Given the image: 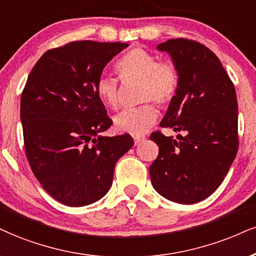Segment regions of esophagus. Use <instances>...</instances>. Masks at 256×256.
<instances>
[{
    "label": "esophagus",
    "instance_id": "34e87169",
    "mask_svg": "<svg viewBox=\"0 0 256 256\" xmlns=\"http://www.w3.org/2000/svg\"><path fill=\"white\" fill-rule=\"evenodd\" d=\"M144 140H146V138H144V136H135L134 138V144H135V146H138V144L144 142Z\"/></svg>",
    "mask_w": 256,
    "mask_h": 256
}]
</instances>
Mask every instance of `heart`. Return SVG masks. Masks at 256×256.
<instances>
[{"label": "heart", "instance_id": "1", "mask_svg": "<svg viewBox=\"0 0 256 256\" xmlns=\"http://www.w3.org/2000/svg\"><path fill=\"white\" fill-rule=\"evenodd\" d=\"M115 71L123 82H138V100L144 102L116 116L115 126L124 133L142 135L156 122L159 115L150 100L165 108L174 100L180 82L178 68L168 60H158L156 54L142 47H134L116 62ZM94 89L104 106L112 110L120 108V84L115 78L100 77Z\"/></svg>", "mask_w": 256, "mask_h": 256}]
</instances>
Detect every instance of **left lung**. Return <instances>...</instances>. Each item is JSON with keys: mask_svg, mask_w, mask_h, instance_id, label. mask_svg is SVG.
<instances>
[{"mask_svg": "<svg viewBox=\"0 0 256 256\" xmlns=\"http://www.w3.org/2000/svg\"><path fill=\"white\" fill-rule=\"evenodd\" d=\"M172 56L180 76L179 89L160 127L150 138L159 156L150 167L153 188L166 200L194 204L224 180L238 150V98L234 84L211 50L190 39L158 45Z\"/></svg>", "mask_w": 256, "mask_h": 256, "instance_id": "8db88e82", "label": "left lung"}]
</instances>
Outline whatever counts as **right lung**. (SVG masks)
I'll list each match as a JSON object with an SVG mask.
<instances>
[{
  "label": "right lung",
  "instance_id": "right-lung-1",
  "mask_svg": "<svg viewBox=\"0 0 256 256\" xmlns=\"http://www.w3.org/2000/svg\"><path fill=\"white\" fill-rule=\"evenodd\" d=\"M123 42L71 41L45 52L21 94L24 153L45 190L68 206L100 200L116 162L134 144L129 134L104 136L112 124L96 94L103 68Z\"/></svg>",
  "mask_w": 256,
  "mask_h": 256
}]
</instances>
